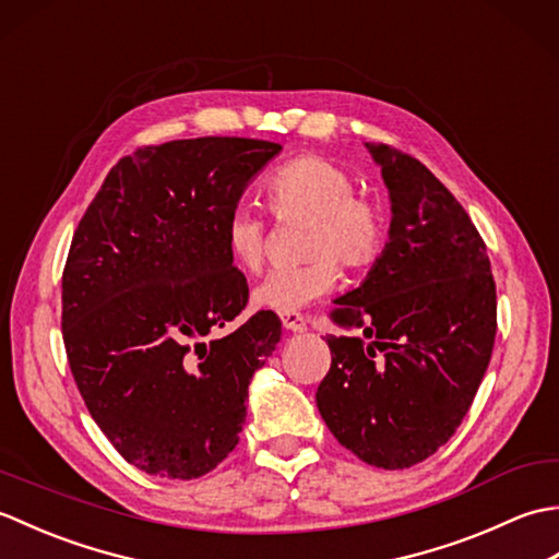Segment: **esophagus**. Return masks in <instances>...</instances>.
<instances>
[{
    "instance_id": "1",
    "label": "esophagus",
    "mask_w": 559,
    "mask_h": 559,
    "mask_svg": "<svg viewBox=\"0 0 559 559\" xmlns=\"http://www.w3.org/2000/svg\"><path fill=\"white\" fill-rule=\"evenodd\" d=\"M281 322H283V329L293 331V334H302V331H307V319H305L300 312L283 314Z\"/></svg>"
}]
</instances>
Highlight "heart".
<instances>
[{
  "mask_svg": "<svg viewBox=\"0 0 559 559\" xmlns=\"http://www.w3.org/2000/svg\"><path fill=\"white\" fill-rule=\"evenodd\" d=\"M266 206L278 221L307 218L300 266L271 271L252 293L259 310L290 314L336 286V261L346 269L374 264L386 242V213L374 197L355 192L353 175L322 156H298L278 165L264 182ZM225 249L245 271L266 257V223L252 211H233L223 228Z\"/></svg>",
  "mask_w": 559,
  "mask_h": 559,
  "instance_id": "1",
  "label": "heart"
}]
</instances>
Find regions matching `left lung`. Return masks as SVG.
I'll list each match as a JSON object with an SVG mask.
<instances>
[{"mask_svg": "<svg viewBox=\"0 0 559 559\" xmlns=\"http://www.w3.org/2000/svg\"><path fill=\"white\" fill-rule=\"evenodd\" d=\"M391 199L389 242L331 319L317 408L377 468H411L456 432L490 365L497 295L488 249L454 194L408 153L365 144Z\"/></svg>", "mask_w": 559, "mask_h": 559, "instance_id": "1", "label": "left lung"}]
</instances>
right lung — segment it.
Here are the masks:
<instances>
[{
	"label": "right lung",
	"mask_w": 559,
	"mask_h": 559,
	"mask_svg": "<svg viewBox=\"0 0 559 559\" xmlns=\"http://www.w3.org/2000/svg\"><path fill=\"white\" fill-rule=\"evenodd\" d=\"M281 144L201 136L124 156L83 213L62 273V334L91 418L148 476H206L240 442L247 386L281 319L249 288L223 228ZM211 335L209 342L203 338Z\"/></svg>",
	"instance_id": "right-lung-1"
}]
</instances>
